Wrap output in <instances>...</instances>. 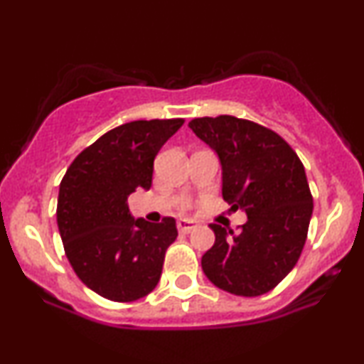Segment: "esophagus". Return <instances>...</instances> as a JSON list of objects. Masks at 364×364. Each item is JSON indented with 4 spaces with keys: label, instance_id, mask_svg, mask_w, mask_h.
Here are the masks:
<instances>
[{
    "label": "esophagus",
    "instance_id": "esophagus-1",
    "mask_svg": "<svg viewBox=\"0 0 364 364\" xmlns=\"http://www.w3.org/2000/svg\"><path fill=\"white\" fill-rule=\"evenodd\" d=\"M176 225H178L179 232H191L198 224H196V220H193V219H179Z\"/></svg>",
    "mask_w": 364,
    "mask_h": 364
}]
</instances>
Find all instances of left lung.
<instances>
[{
  "mask_svg": "<svg viewBox=\"0 0 364 364\" xmlns=\"http://www.w3.org/2000/svg\"><path fill=\"white\" fill-rule=\"evenodd\" d=\"M188 127L219 156L223 198L248 215L237 235L210 224L215 243L202 257L203 274L231 294H265L291 272L308 236L313 196L303 162L281 135L253 121L205 116Z\"/></svg>",
  "mask_w": 364,
  "mask_h": 364,
  "instance_id": "8db88e82",
  "label": "left lung"
}]
</instances>
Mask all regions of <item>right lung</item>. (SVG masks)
<instances>
[{
  "label": "right lung",
  "mask_w": 364,
  "mask_h": 364,
  "mask_svg": "<svg viewBox=\"0 0 364 364\" xmlns=\"http://www.w3.org/2000/svg\"><path fill=\"white\" fill-rule=\"evenodd\" d=\"M185 119H139L104 133L82 150L61 179L56 219L75 274L102 298L129 303L156 289L173 217L133 219L128 196L152 186L154 159Z\"/></svg>",
  "instance_id": "obj_1"
}]
</instances>
